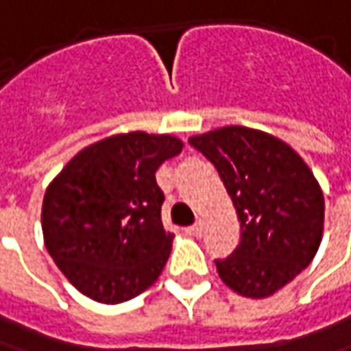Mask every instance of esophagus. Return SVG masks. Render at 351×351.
Masks as SVG:
<instances>
[{
    "instance_id": "esophagus-1",
    "label": "esophagus",
    "mask_w": 351,
    "mask_h": 351,
    "mask_svg": "<svg viewBox=\"0 0 351 351\" xmlns=\"http://www.w3.org/2000/svg\"><path fill=\"white\" fill-rule=\"evenodd\" d=\"M204 228H206V223H204L202 219H197V221H195L194 225H192V226H190V228H188V234H192V236H202V234H204Z\"/></svg>"
}]
</instances>
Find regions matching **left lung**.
<instances>
[{
  "label": "left lung",
  "instance_id": "1",
  "mask_svg": "<svg viewBox=\"0 0 351 351\" xmlns=\"http://www.w3.org/2000/svg\"><path fill=\"white\" fill-rule=\"evenodd\" d=\"M215 165L240 221L232 256L215 261L236 294L263 300L306 269L323 240L325 197L311 169L280 138L221 126L188 138Z\"/></svg>",
  "mask_w": 351,
  "mask_h": 351
}]
</instances>
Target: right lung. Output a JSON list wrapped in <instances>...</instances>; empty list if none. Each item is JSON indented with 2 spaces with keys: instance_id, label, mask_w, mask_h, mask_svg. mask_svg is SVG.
I'll return each mask as SVG.
<instances>
[{
  "instance_id": "right-lung-1",
  "label": "right lung",
  "mask_w": 351,
  "mask_h": 351,
  "mask_svg": "<svg viewBox=\"0 0 351 351\" xmlns=\"http://www.w3.org/2000/svg\"><path fill=\"white\" fill-rule=\"evenodd\" d=\"M182 147L171 134L107 136L80 149L47 184L44 244L86 298L115 306L159 278L175 236L161 223L165 195L156 171Z\"/></svg>"
}]
</instances>
